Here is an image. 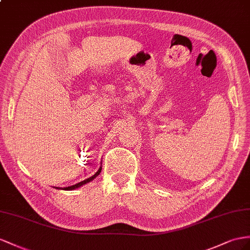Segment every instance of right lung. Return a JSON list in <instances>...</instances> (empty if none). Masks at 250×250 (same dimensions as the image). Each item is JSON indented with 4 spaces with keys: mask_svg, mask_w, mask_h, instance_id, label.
I'll list each match as a JSON object with an SVG mask.
<instances>
[{
    "mask_svg": "<svg viewBox=\"0 0 250 250\" xmlns=\"http://www.w3.org/2000/svg\"><path fill=\"white\" fill-rule=\"evenodd\" d=\"M100 172H101V167L99 168V170H98L97 172H96V173H95L93 176L88 177V178H86V180L82 181V182H80V183H78V184L73 185V186H69V187H65V188H63V190H74V189H76V188H79V187L83 186V185H85V184L89 183V182H91V181H93L94 178H96V177H97V176L100 174ZM57 189H62V188H57Z\"/></svg>",
    "mask_w": 250,
    "mask_h": 250,
    "instance_id": "right-lung-1",
    "label": "right lung"
}]
</instances>
